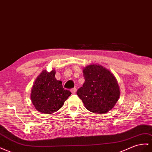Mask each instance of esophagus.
Returning <instances> with one entry per match:
<instances>
[{
    "label": "esophagus",
    "mask_w": 152,
    "mask_h": 152,
    "mask_svg": "<svg viewBox=\"0 0 152 152\" xmlns=\"http://www.w3.org/2000/svg\"><path fill=\"white\" fill-rule=\"evenodd\" d=\"M76 88H72V89H71V92H72V94H75V93H76Z\"/></svg>",
    "instance_id": "1"
}]
</instances>
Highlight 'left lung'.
Here are the masks:
<instances>
[{"label":"left lung","instance_id":"8db88e82","mask_svg":"<svg viewBox=\"0 0 152 152\" xmlns=\"http://www.w3.org/2000/svg\"><path fill=\"white\" fill-rule=\"evenodd\" d=\"M85 82L77 94L89 111L105 114L111 110L120 95L117 80L109 69L99 64L83 69Z\"/></svg>","mask_w":152,"mask_h":152}]
</instances>
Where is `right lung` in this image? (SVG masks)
<instances>
[{"instance_id":"1","label":"right lung","mask_w":152,"mask_h":152,"mask_svg":"<svg viewBox=\"0 0 152 152\" xmlns=\"http://www.w3.org/2000/svg\"><path fill=\"white\" fill-rule=\"evenodd\" d=\"M55 75V69L50 72L42 71L31 89L32 104L42 113L48 114L57 111L72 94L63 88L62 82L56 80Z\"/></svg>"}]
</instances>
